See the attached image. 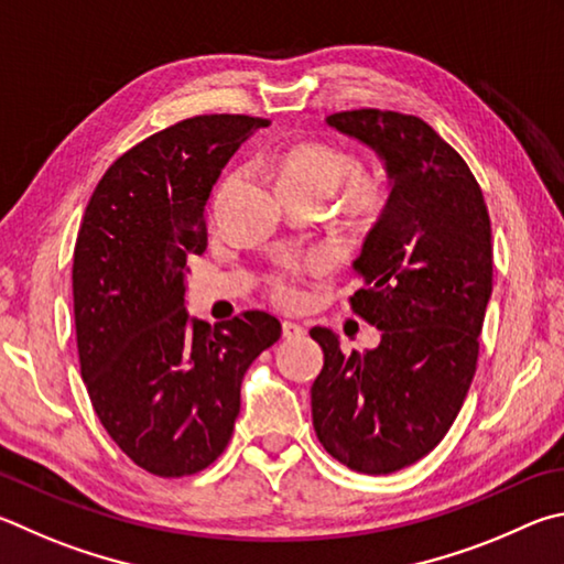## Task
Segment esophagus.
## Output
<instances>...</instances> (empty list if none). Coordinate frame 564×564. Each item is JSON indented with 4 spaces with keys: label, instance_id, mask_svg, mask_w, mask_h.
<instances>
[{
    "label": "esophagus",
    "instance_id": "34e87169",
    "mask_svg": "<svg viewBox=\"0 0 564 564\" xmlns=\"http://www.w3.org/2000/svg\"><path fill=\"white\" fill-rule=\"evenodd\" d=\"M304 334H307V329H304L302 324H297V322H282V337L284 339H300V337H304Z\"/></svg>",
    "mask_w": 564,
    "mask_h": 564
}]
</instances>
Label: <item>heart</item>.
<instances>
[{
    "label": "heart",
    "mask_w": 564,
    "mask_h": 564,
    "mask_svg": "<svg viewBox=\"0 0 564 564\" xmlns=\"http://www.w3.org/2000/svg\"><path fill=\"white\" fill-rule=\"evenodd\" d=\"M272 175L284 197H322L329 200L334 191L354 175L357 165L349 155H344L337 148H329L324 143H294L282 148L280 153L272 155L270 161ZM359 197H364V187H359ZM307 270H317L322 267L319 257L304 264ZM304 267L284 264L280 274L272 280V294L274 300L282 304H294L300 300L297 280Z\"/></svg>",
    "instance_id": "heart-1"
}]
</instances>
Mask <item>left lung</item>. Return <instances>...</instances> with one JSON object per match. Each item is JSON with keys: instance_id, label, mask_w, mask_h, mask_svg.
Listing matches in <instances>:
<instances>
[{"instance_id": "left-lung-1", "label": "left lung", "mask_w": 564, "mask_h": 564, "mask_svg": "<svg viewBox=\"0 0 564 564\" xmlns=\"http://www.w3.org/2000/svg\"><path fill=\"white\" fill-rule=\"evenodd\" d=\"M327 123L381 158L391 193L349 300L381 341L344 354L332 329L310 332L324 351L312 421L329 456L387 476L438 446L470 389L492 292L490 217L466 161L421 118L359 108Z\"/></svg>"}]
</instances>
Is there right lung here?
<instances>
[{"label":"right lung","mask_w":564,"mask_h":564,"mask_svg":"<svg viewBox=\"0 0 564 564\" xmlns=\"http://www.w3.org/2000/svg\"><path fill=\"white\" fill-rule=\"evenodd\" d=\"M267 118L195 116L126 151L98 181L74 247L82 379L135 466L193 476L220 456L250 364L280 339L267 312L210 327L185 312V272L207 247L223 167Z\"/></svg>","instance_id":"obj_1"}]
</instances>
